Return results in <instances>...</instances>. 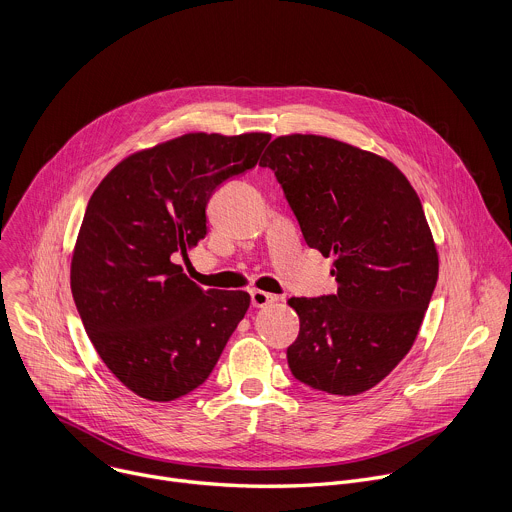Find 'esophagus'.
<instances>
[{"mask_svg": "<svg viewBox=\"0 0 512 512\" xmlns=\"http://www.w3.org/2000/svg\"><path fill=\"white\" fill-rule=\"evenodd\" d=\"M283 298L279 296H273V294H267V291H261V289H253L251 291V304L255 308H267V306H273V304H279Z\"/></svg>", "mask_w": 512, "mask_h": 512, "instance_id": "34e87169", "label": "esophagus"}]
</instances>
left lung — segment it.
<instances>
[{
  "label": "left lung",
  "instance_id": "left-lung-1",
  "mask_svg": "<svg viewBox=\"0 0 512 512\" xmlns=\"http://www.w3.org/2000/svg\"><path fill=\"white\" fill-rule=\"evenodd\" d=\"M259 164L308 247L334 257L338 283L334 296L287 300L300 318L289 369L330 395L369 391L411 350L440 271L421 200L393 162L324 135H279Z\"/></svg>",
  "mask_w": 512,
  "mask_h": 512
}]
</instances>
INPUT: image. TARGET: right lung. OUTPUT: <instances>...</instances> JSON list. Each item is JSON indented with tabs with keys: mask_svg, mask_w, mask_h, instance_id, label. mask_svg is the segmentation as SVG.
<instances>
[{
	"mask_svg": "<svg viewBox=\"0 0 512 512\" xmlns=\"http://www.w3.org/2000/svg\"><path fill=\"white\" fill-rule=\"evenodd\" d=\"M269 133H186L121 160L93 192L70 289L105 367L135 395L200 387L249 310L247 291L200 289L174 263L206 237L218 184L253 168Z\"/></svg>",
	"mask_w": 512,
	"mask_h": 512,
	"instance_id": "add662e5",
	"label": "right lung"
}]
</instances>
